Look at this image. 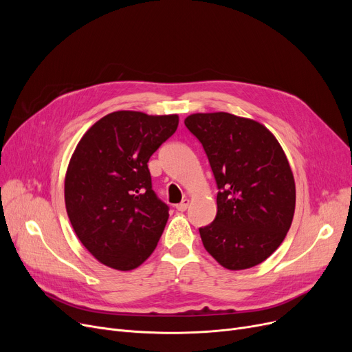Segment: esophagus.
Wrapping results in <instances>:
<instances>
[{
	"mask_svg": "<svg viewBox=\"0 0 352 352\" xmlns=\"http://www.w3.org/2000/svg\"><path fill=\"white\" fill-rule=\"evenodd\" d=\"M188 206H190V199L188 198H184L179 204H177L175 206V208L178 210V211H186L187 208H188Z\"/></svg>",
	"mask_w": 352,
	"mask_h": 352,
	"instance_id": "34e87169",
	"label": "esophagus"
}]
</instances>
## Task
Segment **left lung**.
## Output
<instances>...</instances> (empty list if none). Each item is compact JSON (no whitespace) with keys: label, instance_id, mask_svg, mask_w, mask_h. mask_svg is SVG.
Returning a JSON list of instances; mask_svg holds the SVG:
<instances>
[{"label":"left lung","instance_id":"8db88e82","mask_svg":"<svg viewBox=\"0 0 352 352\" xmlns=\"http://www.w3.org/2000/svg\"><path fill=\"white\" fill-rule=\"evenodd\" d=\"M186 126L204 146L218 187L217 215L199 228L227 270L255 267L281 245L295 211V181L268 128L228 113L191 114Z\"/></svg>","mask_w":352,"mask_h":352}]
</instances>
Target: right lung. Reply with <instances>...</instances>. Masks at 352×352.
I'll use <instances>...</instances> for the list:
<instances>
[{
    "mask_svg": "<svg viewBox=\"0 0 352 352\" xmlns=\"http://www.w3.org/2000/svg\"><path fill=\"white\" fill-rule=\"evenodd\" d=\"M177 126V114L116 111L80 140L65 174V208L101 264L129 271L155 250L170 208L153 190L148 160Z\"/></svg>",
    "mask_w": 352,
    "mask_h": 352,
    "instance_id": "right-lung-1",
    "label": "right lung"
}]
</instances>
